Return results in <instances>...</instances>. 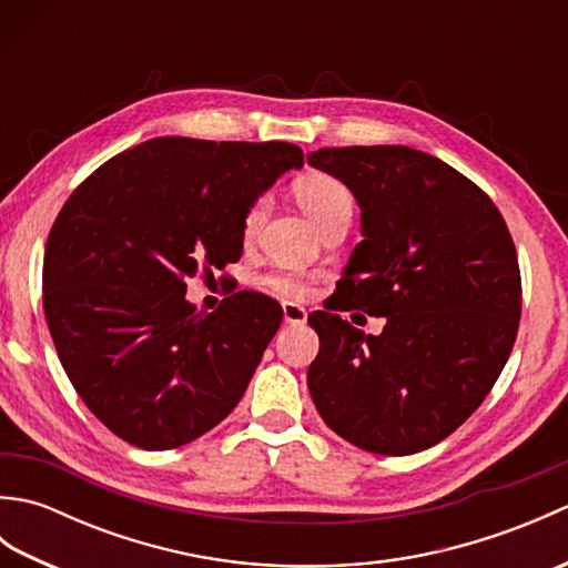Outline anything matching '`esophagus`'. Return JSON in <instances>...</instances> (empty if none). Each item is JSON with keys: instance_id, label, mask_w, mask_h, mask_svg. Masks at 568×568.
I'll return each instance as SVG.
<instances>
[{"instance_id": "esophagus-1", "label": "esophagus", "mask_w": 568, "mask_h": 568, "mask_svg": "<svg viewBox=\"0 0 568 568\" xmlns=\"http://www.w3.org/2000/svg\"><path fill=\"white\" fill-rule=\"evenodd\" d=\"M283 320H285V324H305L307 310L295 305V303H283Z\"/></svg>"}]
</instances>
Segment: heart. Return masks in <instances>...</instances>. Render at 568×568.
I'll return each instance as SVG.
<instances>
[{"instance_id": "obj_1", "label": "heart", "mask_w": 568, "mask_h": 568, "mask_svg": "<svg viewBox=\"0 0 568 568\" xmlns=\"http://www.w3.org/2000/svg\"><path fill=\"white\" fill-rule=\"evenodd\" d=\"M295 197L300 202V207L312 216V222L320 229L324 224H329L334 216L352 214L354 210L352 190H348L339 178H334L329 173H310L300 178L295 183ZM265 210H268V200L265 197H258L248 204L244 222H241L246 239H251L261 229L265 220ZM312 283H315V277L297 271H273L265 275V285L287 300H305L312 291Z\"/></svg>"}]
</instances>
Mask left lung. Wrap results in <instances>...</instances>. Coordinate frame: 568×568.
<instances>
[{"label": "left lung", "instance_id": "8db88e82", "mask_svg": "<svg viewBox=\"0 0 568 568\" xmlns=\"http://www.w3.org/2000/svg\"><path fill=\"white\" fill-rule=\"evenodd\" d=\"M307 163L354 192L364 234L324 307L385 317L373 336L312 312V400L361 449H429L476 413L513 352L523 283L508 224L476 183L415 149H320Z\"/></svg>", "mask_w": 568, "mask_h": 568}]
</instances>
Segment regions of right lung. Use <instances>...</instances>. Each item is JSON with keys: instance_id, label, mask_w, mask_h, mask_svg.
Returning a JSON list of instances; mask_svg holds the SVG:
<instances>
[{"instance_id": "obj_1", "label": "right lung", "mask_w": 568, "mask_h": 568, "mask_svg": "<svg viewBox=\"0 0 568 568\" xmlns=\"http://www.w3.org/2000/svg\"><path fill=\"white\" fill-rule=\"evenodd\" d=\"M303 163L285 141L163 136L68 197L45 244L43 312L72 388L116 437L175 449L236 407L283 310L241 291L204 315L185 277L239 261L248 204Z\"/></svg>"}]
</instances>
